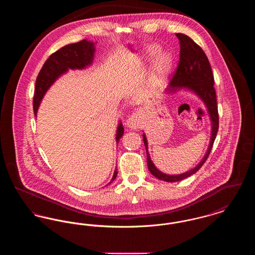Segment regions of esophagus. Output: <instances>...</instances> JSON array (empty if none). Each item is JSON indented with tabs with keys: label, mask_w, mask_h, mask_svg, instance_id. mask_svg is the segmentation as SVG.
Instances as JSON below:
<instances>
[{
	"label": "esophagus",
	"mask_w": 255,
	"mask_h": 255,
	"mask_svg": "<svg viewBox=\"0 0 255 255\" xmlns=\"http://www.w3.org/2000/svg\"><path fill=\"white\" fill-rule=\"evenodd\" d=\"M140 123H141V118H140V114L138 112L133 113L132 116H130L126 122L127 127L136 130L140 127Z\"/></svg>",
	"instance_id": "esophagus-1"
}]
</instances>
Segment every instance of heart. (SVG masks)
I'll list each match as a JSON object with an SVG mask.
<instances>
[{"mask_svg": "<svg viewBox=\"0 0 255 255\" xmlns=\"http://www.w3.org/2000/svg\"><path fill=\"white\" fill-rule=\"evenodd\" d=\"M159 52H160V48L158 46L151 45L146 49L144 58L146 61L153 60ZM171 66H172V56L170 55V53L168 52L160 53L154 63L153 73L151 76L152 81L154 83L160 81L166 75V73L169 72Z\"/></svg>", "mask_w": 255, "mask_h": 255, "instance_id": "1", "label": "heart"}]
</instances>
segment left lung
Instances as JSON below:
<instances>
[{"instance_id": "obj_1", "label": "left lung", "mask_w": 255, "mask_h": 255, "mask_svg": "<svg viewBox=\"0 0 255 255\" xmlns=\"http://www.w3.org/2000/svg\"><path fill=\"white\" fill-rule=\"evenodd\" d=\"M176 36L178 37L181 46L180 62L176 70V73H174L170 81L169 87L166 90L167 94L176 93L179 90L184 89L192 92L199 97L204 102L207 113L209 115V119L211 122V135L206 155L200 161V163H198L192 169L188 170L187 172H184L182 174L169 175L159 171L155 166L148 152V141L146 138L145 133H143L142 137L147 154L148 169L151 172V174L158 180L168 182H179L184 180L185 178L190 177L191 175L195 174L203 166V164L206 162L210 154L219 128L217 99L216 92L213 86L214 77L206 53L190 37L182 33H177Z\"/></svg>"}]
</instances>
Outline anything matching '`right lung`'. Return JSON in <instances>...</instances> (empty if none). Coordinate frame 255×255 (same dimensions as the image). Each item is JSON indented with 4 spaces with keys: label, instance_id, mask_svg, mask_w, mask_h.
<instances>
[{
    "label": "right lung",
    "instance_id": "add662e5",
    "mask_svg": "<svg viewBox=\"0 0 255 255\" xmlns=\"http://www.w3.org/2000/svg\"><path fill=\"white\" fill-rule=\"evenodd\" d=\"M95 51V43L85 39L78 43L67 45L49 56L37 76L33 97V111L35 117H37V111L39 109L40 103L50 86L69 70H83L91 66L94 61ZM124 128L122 122H120L116 135L117 143L122 138ZM117 175L118 169L115 170L109 184L115 181Z\"/></svg>",
    "mask_w": 255,
    "mask_h": 255
}]
</instances>
